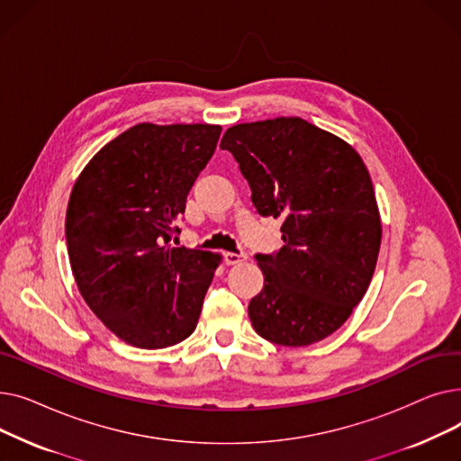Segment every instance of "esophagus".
<instances>
[{
  "mask_svg": "<svg viewBox=\"0 0 461 461\" xmlns=\"http://www.w3.org/2000/svg\"><path fill=\"white\" fill-rule=\"evenodd\" d=\"M224 259L228 265H239V263L247 261V254L245 252H226Z\"/></svg>",
  "mask_w": 461,
  "mask_h": 461,
  "instance_id": "34e87169",
  "label": "esophagus"
}]
</instances>
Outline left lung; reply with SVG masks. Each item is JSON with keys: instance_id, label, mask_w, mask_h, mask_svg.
Wrapping results in <instances>:
<instances>
[{"instance_id": "obj_1", "label": "left lung", "mask_w": 461, "mask_h": 461, "mask_svg": "<svg viewBox=\"0 0 461 461\" xmlns=\"http://www.w3.org/2000/svg\"><path fill=\"white\" fill-rule=\"evenodd\" d=\"M230 151L261 216L282 218L284 247L256 254L263 289L250 301L254 330L278 346L320 342L365 297L381 247L368 169L349 143L301 117L235 125Z\"/></svg>"}]
</instances>
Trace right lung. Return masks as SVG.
Instances as JSON below:
<instances>
[{
	"label": "right lung",
	"mask_w": 461,
	"mask_h": 461,
	"mask_svg": "<svg viewBox=\"0 0 461 461\" xmlns=\"http://www.w3.org/2000/svg\"><path fill=\"white\" fill-rule=\"evenodd\" d=\"M218 125L140 123L96 153L70 192L65 237L87 306L117 338L162 349L188 338L221 256L174 247Z\"/></svg>",
	"instance_id": "add662e5"
}]
</instances>
